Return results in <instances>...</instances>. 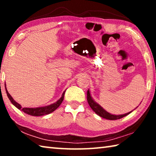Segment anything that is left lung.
I'll return each instance as SVG.
<instances>
[{
	"mask_svg": "<svg viewBox=\"0 0 156 156\" xmlns=\"http://www.w3.org/2000/svg\"><path fill=\"white\" fill-rule=\"evenodd\" d=\"M87 102L89 105V106L93 109L94 112L96 113V114L98 115L100 117L105 118V119L107 120H118V119H120L125 116L129 114L131 112H129L127 113H125V114L123 115H113L111 114L109 112H107V111H105L103 108H102L100 105H99L98 103H96L94 100L92 99V98L90 95V93H89V90L88 89L87 91Z\"/></svg>",
	"mask_w": 156,
	"mask_h": 156,
	"instance_id": "left-lung-1",
	"label": "left lung"
}]
</instances>
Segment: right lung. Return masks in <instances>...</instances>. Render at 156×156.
I'll use <instances>...</instances> for the list:
<instances>
[{
  "mask_svg": "<svg viewBox=\"0 0 156 156\" xmlns=\"http://www.w3.org/2000/svg\"><path fill=\"white\" fill-rule=\"evenodd\" d=\"M5 90H6V93H7V96H8V98L10 100V101H11L12 103L16 107L18 108V109H20L22 112H23L24 113H27V114L31 115L32 116L44 115L49 114V113L54 112V111L60 106V104L62 103V100H63V99H64L65 92V91L63 92L61 98H60L58 100L57 102H56L54 104L48 105V106H45V107H38V108H22V107L20 106V104H18V102H16L15 100L12 98L11 95L8 93V91H7L6 87H5Z\"/></svg>",
  "mask_w": 156,
  "mask_h": 156,
  "instance_id": "obj_1",
  "label": "right lung"
}]
</instances>
